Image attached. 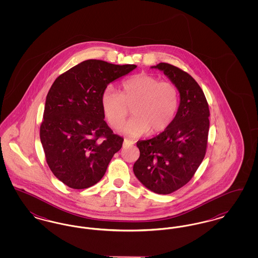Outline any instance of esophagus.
I'll list each match as a JSON object with an SVG mask.
<instances>
[{
  "label": "esophagus",
  "mask_w": 258,
  "mask_h": 258,
  "mask_svg": "<svg viewBox=\"0 0 258 258\" xmlns=\"http://www.w3.org/2000/svg\"><path fill=\"white\" fill-rule=\"evenodd\" d=\"M133 144H134V142H133L132 140H130V139H127V138H124V140H123V147H126V146H132Z\"/></svg>",
  "instance_id": "esophagus-1"
}]
</instances>
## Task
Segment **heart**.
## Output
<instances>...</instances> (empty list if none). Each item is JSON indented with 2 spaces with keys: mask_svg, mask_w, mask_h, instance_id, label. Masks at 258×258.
Segmentation results:
<instances>
[{
  "mask_svg": "<svg viewBox=\"0 0 258 258\" xmlns=\"http://www.w3.org/2000/svg\"><path fill=\"white\" fill-rule=\"evenodd\" d=\"M180 94L175 84L160 81L148 74H138L124 79L120 94L107 88L101 95L100 103L104 116L114 128H119L130 114L134 117L125 123L123 132L138 137L159 135L171 124L179 107Z\"/></svg>",
  "mask_w": 258,
  "mask_h": 258,
  "instance_id": "b5f03b06",
  "label": "heart"
}]
</instances>
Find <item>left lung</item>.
I'll return each mask as SVG.
<instances>
[{"instance_id": "left-lung-1", "label": "left lung", "mask_w": 258, "mask_h": 258, "mask_svg": "<svg viewBox=\"0 0 258 258\" xmlns=\"http://www.w3.org/2000/svg\"><path fill=\"white\" fill-rule=\"evenodd\" d=\"M152 68L162 71L178 88L180 105L164 132L137 141L140 157L134 172L150 190L169 195L190 181L205 157L210 111L202 89L187 73L167 62Z\"/></svg>"}]
</instances>
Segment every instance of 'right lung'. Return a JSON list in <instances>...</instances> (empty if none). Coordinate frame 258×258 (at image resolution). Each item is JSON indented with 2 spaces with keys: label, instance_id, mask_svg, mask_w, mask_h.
Segmentation results:
<instances>
[{
  "label": "right lung",
  "instance_id": "1",
  "mask_svg": "<svg viewBox=\"0 0 258 258\" xmlns=\"http://www.w3.org/2000/svg\"><path fill=\"white\" fill-rule=\"evenodd\" d=\"M135 64L87 60L56 78L46 97L39 128L52 173L74 189L88 188L105 174L123 145L105 123L100 98L107 85Z\"/></svg>",
  "mask_w": 258,
  "mask_h": 258
}]
</instances>
